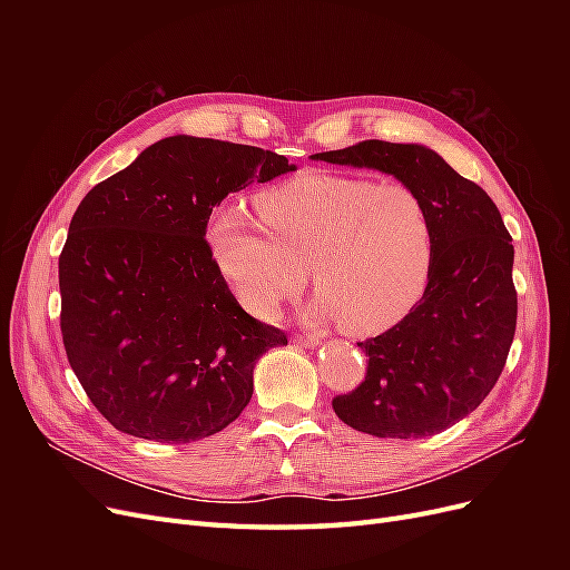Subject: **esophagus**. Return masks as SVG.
<instances>
[{"label": "esophagus", "mask_w": 570, "mask_h": 570, "mask_svg": "<svg viewBox=\"0 0 570 570\" xmlns=\"http://www.w3.org/2000/svg\"><path fill=\"white\" fill-rule=\"evenodd\" d=\"M292 342L302 344V347H318L321 337L318 335H295V337H292Z\"/></svg>", "instance_id": "34e87169"}]
</instances>
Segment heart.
<instances>
[{
    "label": "heart",
    "mask_w": 570,
    "mask_h": 570,
    "mask_svg": "<svg viewBox=\"0 0 570 570\" xmlns=\"http://www.w3.org/2000/svg\"><path fill=\"white\" fill-rule=\"evenodd\" d=\"M243 204L216 206L206 239L237 302L271 321L314 271L316 312L344 331L373 335L416 306L433 268L425 199L406 183L306 170Z\"/></svg>",
    "instance_id": "1"
}]
</instances>
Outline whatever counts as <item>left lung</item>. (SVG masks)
Here are the masks:
<instances>
[{
    "label": "left lung",
    "instance_id": "obj_1",
    "mask_svg": "<svg viewBox=\"0 0 570 570\" xmlns=\"http://www.w3.org/2000/svg\"><path fill=\"white\" fill-rule=\"evenodd\" d=\"M312 159L377 168L411 185L433 216L435 254L411 312L356 342L366 377L337 394V419L375 438H428L475 411L504 371L515 333L513 245L485 189L423 145L364 140Z\"/></svg>",
    "mask_w": 570,
    "mask_h": 570
}]
</instances>
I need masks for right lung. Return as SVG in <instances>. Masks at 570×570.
Instances as JSON below:
<instances>
[{"label":"right lung","instance_id":"obj_1","mask_svg":"<svg viewBox=\"0 0 570 570\" xmlns=\"http://www.w3.org/2000/svg\"><path fill=\"white\" fill-rule=\"evenodd\" d=\"M287 170L262 147L174 135L80 202L59 256L61 337L120 433L195 442L249 404L258 356L287 335L237 304L206 223L228 193Z\"/></svg>","mask_w":570,"mask_h":570}]
</instances>
